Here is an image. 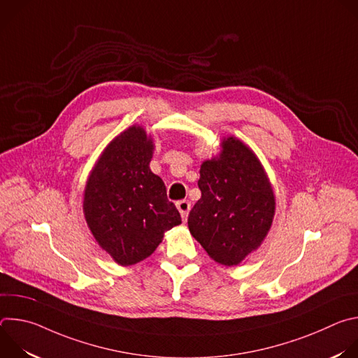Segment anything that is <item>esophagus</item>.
<instances>
[{
	"mask_svg": "<svg viewBox=\"0 0 358 358\" xmlns=\"http://www.w3.org/2000/svg\"><path fill=\"white\" fill-rule=\"evenodd\" d=\"M177 208L182 217L184 221H187V217H188V213L191 210V202L188 199H181L177 202Z\"/></svg>",
	"mask_w": 358,
	"mask_h": 358,
	"instance_id": "34e87169",
	"label": "esophagus"
}]
</instances>
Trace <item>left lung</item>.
<instances>
[{
  "label": "left lung",
  "mask_w": 358,
  "mask_h": 358,
  "mask_svg": "<svg viewBox=\"0 0 358 358\" xmlns=\"http://www.w3.org/2000/svg\"><path fill=\"white\" fill-rule=\"evenodd\" d=\"M201 198L188 215L191 235L215 262L234 266L258 249L275 215L271 182L257 156L235 137L224 138L220 157L203 162Z\"/></svg>",
  "instance_id": "1"
}]
</instances>
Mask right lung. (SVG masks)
I'll return each instance as SVG.
<instances>
[{"label":"right lung","instance_id":"1","mask_svg":"<svg viewBox=\"0 0 358 358\" xmlns=\"http://www.w3.org/2000/svg\"><path fill=\"white\" fill-rule=\"evenodd\" d=\"M151 156V138L133 126L105 148L85 188L86 222L122 266L148 258L164 232L181 224L163 180L148 167Z\"/></svg>","mask_w":358,"mask_h":358}]
</instances>
